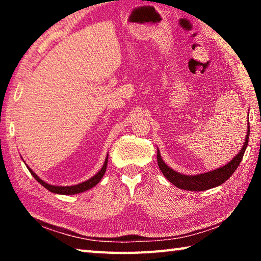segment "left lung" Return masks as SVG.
Returning a JSON list of instances; mask_svg holds the SVG:
<instances>
[{
    "instance_id": "8db88e82",
    "label": "left lung",
    "mask_w": 261,
    "mask_h": 261,
    "mask_svg": "<svg viewBox=\"0 0 261 261\" xmlns=\"http://www.w3.org/2000/svg\"><path fill=\"white\" fill-rule=\"evenodd\" d=\"M249 116V114H247ZM249 120V118H247ZM249 136H250V123L247 122V131L245 136V141L241 151L238 152L231 161H229L227 165H224L220 168L212 171H207L204 174H198V175H184L177 173V171L171 169V168L167 165V163L162 160L160 151L158 148V166L162 171V174L165 177L169 180L170 183H173L175 187L182 190H188V191H205L212 188L219 187L222 183L226 182L228 178H230V176L235 173L237 167L240 166V163L244 155V152L247 147V143H249Z\"/></svg>"
}]
</instances>
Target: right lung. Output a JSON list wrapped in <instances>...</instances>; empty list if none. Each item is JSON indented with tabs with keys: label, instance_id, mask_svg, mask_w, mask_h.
I'll use <instances>...</instances> for the list:
<instances>
[{
	"label": "right lung",
	"instance_id": "obj_1",
	"mask_svg": "<svg viewBox=\"0 0 261 261\" xmlns=\"http://www.w3.org/2000/svg\"><path fill=\"white\" fill-rule=\"evenodd\" d=\"M107 163H108V154H107V156H106V160H105L102 168H101V169L93 176V177H91L90 179L85 180V182H82V183L76 184V185H70V187H60V185L48 184V183L45 182V180H42L40 177H39V176L35 174L34 171L31 169V168L28 165H26V163H25V166L28 167V169L31 173V175H32L33 177L37 179L43 188H46L48 191H50L53 193H56V194H65V196H70V194L82 193L84 191H87V190H90L93 187H95V185L100 182L101 178L103 177V175L106 173V169H107Z\"/></svg>",
	"mask_w": 261,
	"mask_h": 261
}]
</instances>
